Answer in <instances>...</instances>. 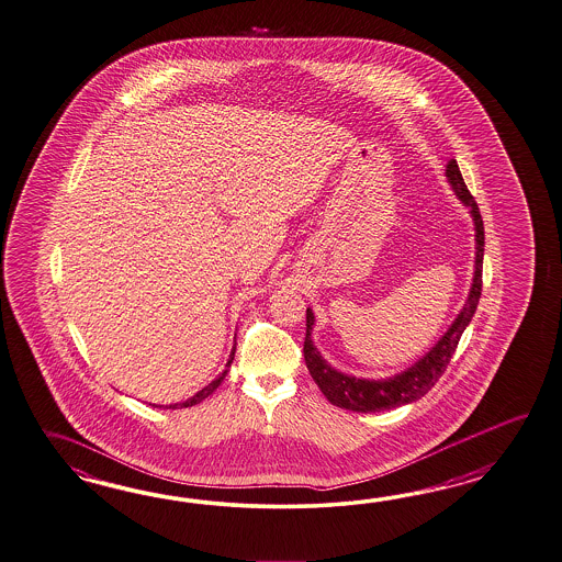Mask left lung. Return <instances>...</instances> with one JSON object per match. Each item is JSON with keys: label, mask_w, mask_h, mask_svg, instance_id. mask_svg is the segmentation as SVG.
I'll use <instances>...</instances> for the list:
<instances>
[{"label": "left lung", "mask_w": 562, "mask_h": 562, "mask_svg": "<svg viewBox=\"0 0 562 562\" xmlns=\"http://www.w3.org/2000/svg\"><path fill=\"white\" fill-rule=\"evenodd\" d=\"M448 183L454 189L457 198L461 200L469 210L475 222V274H473V285L469 291V297L462 305L461 314L452 322L447 334L432 346V350L412 364L407 371L389 376V379H357L352 374L340 373L331 369L330 364L324 360V357L317 352L316 346L312 342V328H314V312L307 307L305 312V342H303V359L307 364V371L314 376L319 391L326 395V400L350 412H360V414H371V412H383V409H393L405 403L416 402L424 397L430 389L436 385V381L447 371L448 362L452 359L462 331L473 319L481 297V288H483V250H485V231H483V217L479 212L475 198L464 186L461 169L457 160L450 159L447 165Z\"/></svg>", "instance_id": "1"}]
</instances>
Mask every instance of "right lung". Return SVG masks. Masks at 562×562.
I'll use <instances>...</instances> for the list:
<instances>
[{"instance_id":"right-lung-1","label":"right lung","mask_w":562,"mask_h":562,"mask_svg":"<svg viewBox=\"0 0 562 562\" xmlns=\"http://www.w3.org/2000/svg\"><path fill=\"white\" fill-rule=\"evenodd\" d=\"M234 352H236V345L232 346L231 359L226 362V369L222 371V373L217 374V379H214L210 385H205L202 391H198L193 397H189L188 402L173 403V405H167V409H179V407H191V405H195V403L203 402L207 395H212L217 387H220V383L224 381V376L228 374V367L232 364V360H234Z\"/></svg>"}]
</instances>
